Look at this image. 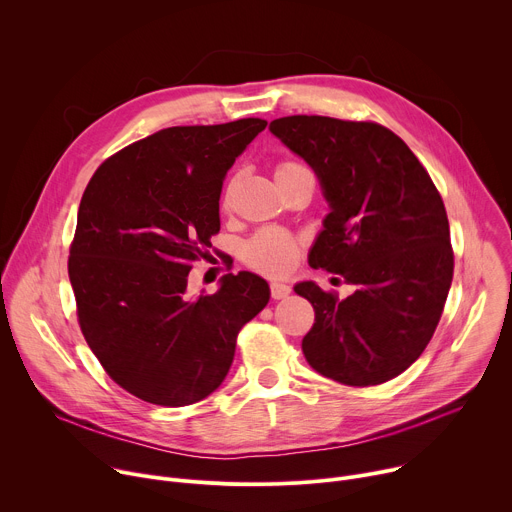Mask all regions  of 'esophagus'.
<instances>
[{
	"label": "esophagus",
	"instance_id": "obj_1",
	"mask_svg": "<svg viewBox=\"0 0 512 512\" xmlns=\"http://www.w3.org/2000/svg\"><path fill=\"white\" fill-rule=\"evenodd\" d=\"M269 289H271V298H273V300H283V298L289 296V291H291L289 285L277 283V281H273V283L269 285Z\"/></svg>",
	"mask_w": 512,
	"mask_h": 512
}]
</instances>
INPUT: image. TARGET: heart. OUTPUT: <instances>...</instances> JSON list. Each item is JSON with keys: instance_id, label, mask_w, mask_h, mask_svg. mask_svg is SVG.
Here are the masks:
<instances>
[{"instance_id": "1", "label": "heart", "mask_w": 512, "mask_h": 512, "mask_svg": "<svg viewBox=\"0 0 512 512\" xmlns=\"http://www.w3.org/2000/svg\"><path fill=\"white\" fill-rule=\"evenodd\" d=\"M308 172L298 162H281L275 168V180H285L296 174ZM235 190V182H231L223 194V206H229ZM243 261L265 275H285L296 265L300 257V245L296 237L281 229H261L243 245Z\"/></svg>"}]
</instances>
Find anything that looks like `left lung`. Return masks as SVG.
<instances>
[{"label":"left lung","instance_id":"8db88e82","mask_svg":"<svg viewBox=\"0 0 512 512\" xmlns=\"http://www.w3.org/2000/svg\"><path fill=\"white\" fill-rule=\"evenodd\" d=\"M320 178L330 214L310 265L354 285L340 300L296 285L316 312L302 340L310 367L350 387L395 379L429 344L454 277L444 200L407 143L375 121L289 115L271 121Z\"/></svg>","mask_w":512,"mask_h":512}]
</instances>
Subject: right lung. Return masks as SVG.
Returning a JSON list of instances; mask_svg holds the SVG:
<instances>
[{
  "label": "right lung",
  "mask_w": 512,
  "mask_h": 512,
  "mask_svg": "<svg viewBox=\"0 0 512 512\" xmlns=\"http://www.w3.org/2000/svg\"><path fill=\"white\" fill-rule=\"evenodd\" d=\"M265 125L162 129L107 158L85 188L68 257L79 326L105 373L141 401L208 397L269 302L267 281L249 271L225 275L216 294H188L192 263L212 257L221 231L225 176Z\"/></svg>",
  "instance_id": "add662e5"
}]
</instances>
